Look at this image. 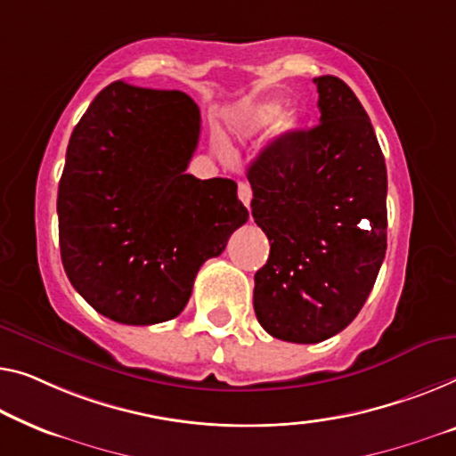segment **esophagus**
<instances>
[{"label":"esophagus","instance_id":"1","mask_svg":"<svg viewBox=\"0 0 456 456\" xmlns=\"http://www.w3.org/2000/svg\"><path fill=\"white\" fill-rule=\"evenodd\" d=\"M237 196H240V200L249 208V202H251L249 184H246V182H240V184H237Z\"/></svg>","mask_w":456,"mask_h":456}]
</instances>
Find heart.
<instances>
[{
	"label": "heart",
	"mask_w": 456,
	"mask_h": 456,
	"mask_svg": "<svg viewBox=\"0 0 456 456\" xmlns=\"http://www.w3.org/2000/svg\"><path fill=\"white\" fill-rule=\"evenodd\" d=\"M272 126L274 137H287L301 126V117L295 108L282 110V104L278 100H264L248 108H241L235 117V133L241 137L262 133L264 128Z\"/></svg>",
	"instance_id": "1"
}]
</instances>
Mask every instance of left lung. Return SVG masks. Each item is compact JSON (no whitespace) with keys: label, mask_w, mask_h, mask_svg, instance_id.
Masks as SVG:
<instances>
[{"label":"left lung","mask_w":456,"mask_h":456,"mask_svg":"<svg viewBox=\"0 0 456 456\" xmlns=\"http://www.w3.org/2000/svg\"><path fill=\"white\" fill-rule=\"evenodd\" d=\"M319 125L278 137L249 163L251 216L270 241L256 317L284 342L342 331L375 287L387 249V167L375 128L339 77L314 79Z\"/></svg>","instance_id":"8db88e82"}]
</instances>
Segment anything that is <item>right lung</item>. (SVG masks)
<instances>
[{
    "mask_svg": "<svg viewBox=\"0 0 456 456\" xmlns=\"http://www.w3.org/2000/svg\"><path fill=\"white\" fill-rule=\"evenodd\" d=\"M200 110L184 92L104 87L73 128L59 182L61 260L73 289L108 319H174L208 257L248 221L227 178L186 174Z\"/></svg>",
    "mask_w": 456,
    "mask_h": 456,
    "instance_id": "obj_1",
    "label": "right lung"
}]
</instances>
